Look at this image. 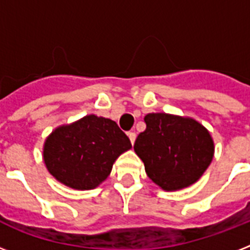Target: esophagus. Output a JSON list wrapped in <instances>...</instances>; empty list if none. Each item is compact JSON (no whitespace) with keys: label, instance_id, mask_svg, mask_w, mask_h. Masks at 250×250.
Wrapping results in <instances>:
<instances>
[{"label":"esophagus","instance_id":"obj_1","mask_svg":"<svg viewBox=\"0 0 250 250\" xmlns=\"http://www.w3.org/2000/svg\"><path fill=\"white\" fill-rule=\"evenodd\" d=\"M127 135H128L129 141H131V144L133 145V143H135V139H136V133H135V132H128V133H127Z\"/></svg>","mask_w":250,"mask_h":250}]
</instances>
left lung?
Instances as JSON below:
<instances>
[{"mask_svg": "<svg viewBox=\"0 0 250 250\" xmlns=\"http://www.w3.org/2000/svg\"><path fill=\"white\" fill-rule=\"evenodd\" d=\"M145 128L133 149L149 178L165 190L189 187L201 178L214 156L209 131L190 118L165 113L145 115Z\"/></svg>", "mask_w": 250, "mask_h": 250, "instance_id": "1", "label": "left lung"}]
</instances>
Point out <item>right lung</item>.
Returning <instances> with one entry per match:
<instances>
[{
    "mask_svg": "<svg viewBox=\"0 0 250 250\" xmlns=\"http://www.w3.org/2000/svg\"><path fill=\"white\" fill-rule=\"evenodd\" d=\"M129 148V139L115 122L86 115L53 131L45 141L44 162L64 186L93 189L109 176L115 160Z\"/></svg>",
    "mask_w": 250,
    "mask_h": 250,
    "instance_id": "1",
    "label": "right lung"
}]
</instances>
